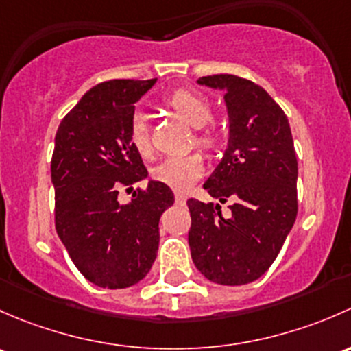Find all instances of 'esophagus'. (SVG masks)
<instances>
[{
    "mask_svg": "<svg viewBox=\"0 0 351 351\" xmlns=\"http://www.w3.org/2000/svg\"><path fill=\"white\" fill-rule=\"evenodd\" d=\"M176 202H177V204H186V196H184V194L177 193L176 194Z\"/></svg>",
    "mask_w": 351,
    "mask_h": 351,
    "instance_id": "esophagus-1",
    "label": "esophagus"
}]
</instances>
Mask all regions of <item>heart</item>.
<instances>
[{"mask_svg":"<svg viewBox=\"0 0 351 351\" xmlns=\"http://www.w3.org/2000/svg\"><path fill=\"white\" fill-rule=\"evenodd\" d=\"M165 104L176 111L180 118H184L193 128H202L209 120H211V104L204 96L191 89H177L165 97ZM130 143L138 152L142 157L150 154V135H149V123H147L145 113L135 111L130 121ZM197 142L202 147H211L215 143V135L213 133H199ZM204 174V162L197 154L180 155V157H169L162 160L160 164L155 165L152 176L164 182L165 186L172 187L174 191L184 193L189 189L199 177Z\"/></svg>","mask_w":351,"mask_h":351,"instance_id":"obj_1","label":"heart"}]
</instances>
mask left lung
I'll list each match as a JSON object with an SVG mask.
<instances>
[{"label":"left lung","instance_id":"obj_1","mask_svg":"<svg viewBox=\"0 0 351 351\" xmlns=\"http://www.w3.org/2000/svg\"><path fill=\"white\" fill-rule=\"evenodd\" d=\"M221 91L228 113V143L204 182L230 206L189 199V248L206 279L243 285L262 277L279 255L298 216V158L287 117L263 88L231 74L197 79Z\"/></svg>","mask_w":351,"mask_h":351}]
</instances>
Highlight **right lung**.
I'll list each match as a JSON object with an SVG mask.
<instances>
[{
  "instance_id": "right-lung-1",
  "label": "right lung",
  "mask_w": 351,
  "mask_h": 351,
  "mask_svg": "<svg viewBox=\"0 0 351 351\" xmlns=\"http://www.w3.org/2000/svg\"><path fill=\"white\" fill-rule=\"evenodd\" d=\"M157 79L97 84L60 123L53 149L56 228L79 272L97 287L140 282L157 258L158 221L174 204L171 187L149 180L145 191L121 204L118 189L147 179L130 143L135 103Z\"/></svg>"
}]
</instances>
